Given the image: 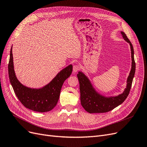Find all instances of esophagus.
Wrapping results in <instances>:
<instances>
[{
  "label": "esophagus",
  "mask_w": 147,
  "mask_h": 147,
  "mask_svg": "<svg viewBox=\"0 0 147 147\" xmlns=\"http://www.w3.org/2000/svg\"><path fill=\"white\" fill-rule=\"evenodd\" d=\"M80 69V66L78 64H76L73 66V73H75L77 71H78Z\"/></svg>",
  "instance_id": "1"
}]
</instances>
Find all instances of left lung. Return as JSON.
<instances>
[{
  "mask_svg": "<svg viewBox=\"0 0 147 147\" xmlns=\"http://www.w3.org/2000/svg\"><path fill=\"white\" fill-rule=\"evenodd\" d=\"M121 34L124 39L130 44L132 61L131 69L127 80V86L122 94L115 97L103 96L95 90L91 83L84 73L79 71L77 75L80 85L81 105L86 111L90 113L109 112L122 104L129 94L135 73L136 63L134 59V50L131 42L124 32H121Z\"/></svg>",
  "mask_w": 147,
  "mask_h": 147,
  "instance_id": "8db88e82",
  "label": "left lung"
}]
</instances>
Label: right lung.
Instances as JSON below:
<instances>
[{
	"mask_svg": "<svg viewBox=\"0 0 147 147\" xmlns=\"http://www.w3.org/2000/svg\"><path fill=\"white\" fill-rule=\"evenodd\" d=\"M73 71L72 65L63 68L49 84L40 89H32L22 85L18 81L14 69L12 47L8 63V74L11 84L16 96L28 109L38 112H46L53 109L58 103L61 88L64 81Z\"/></svg>",
	"mask_w": 147,
	"mask_h": 147,
	"instance_id": "obj_1",
	"label": "right lung"
}]
</instances>
